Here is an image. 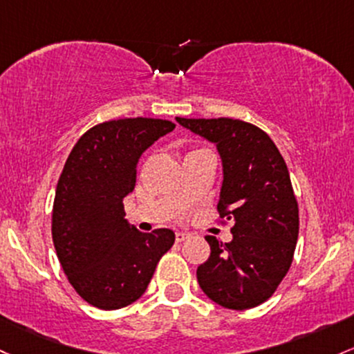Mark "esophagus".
<instances>
[{
	"mask_svg": "<svg viewBox=\"0 0 354 354\" xmlns=\"http://www.w3.org/2000/svg\"><path fill=\"white\" fill-rule=\"evenodd\" d=\"M186 239H189V234H186V232H176V242H185Z\"/></svg>",
	"mask_w": 354,
	"mask_h": 354,
	"instance_id": "esophagus-1",
	"label": "esophagus"
}]
</instances>
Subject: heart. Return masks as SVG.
Masks as SVG:
<instances>
[{"mask_svg":"<svg viewBox=\"0 0 354 354\" xmlns=\"http://www.w3.org/2000/svg\"><path fill=\"white\" fill-rule=\"evenodd\" d=\"M195 151H200V149H195ZM195 151H192V153H195Z\"/></svg>","mask_w":354,"mask_h":354,"instance_id":"b5f03b06","label":"heart"}]
</instances>
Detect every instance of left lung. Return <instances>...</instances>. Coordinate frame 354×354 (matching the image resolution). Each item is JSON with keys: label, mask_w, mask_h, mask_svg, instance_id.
I'll return each mask as SVG.
<instances>
[{"label": "left lung", "mask_w": 354, "mask_h": 354, "mask_svg": "<svg viewBox=\"0 0 354 354\" xmlns=\"http://www.w3.org/2000/svg\"><path fill=\"white\" fill-rule=\"evenodd\" d=\"M176 120L216 145L223 162L218 213L223 223L234 221L232 242L205 236L212 252L198 267V284L223 308H255L277 290L297 243L299 207L284 158L269 134L250 122Z\"/></svg>", "instance_id": "left-lung-1"}]
</instances>
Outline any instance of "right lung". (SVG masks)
<instances>
[{"instance_id":"add662e5","label":"right lung","mask_w":354,"mask_h":354,"mask_svg":"<svg viewBox=\"0 0 354 354\" xmlns=\"http://www.w3.org/2000/svg\"><path fill=\"white\" fill-rule=\"evenodd\" d=\"M174 127L153 118L106 120L82 134L65 161L53 200V245L68 282L94 308L138 301L173 247L169 228L142 234L127 223L122 200L133 193L141 154Z\"/></svg>"}]
</instances>
